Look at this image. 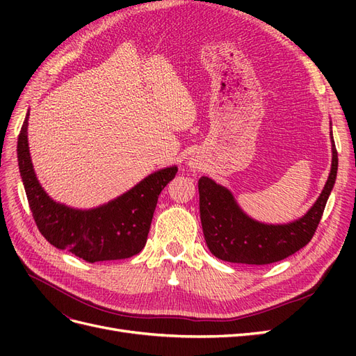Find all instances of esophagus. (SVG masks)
<instances>
[{
    "label": "esophagus",
    "mask_w": 356,
    "mask_h": 356,
    "mask_svg": "<svg viewBox=\"0 0 356 356\" xmlns=\"http://www.w3.org/2000/svg\"><path fill=\"white\" fill-rule=\"evenodd\" d=\"M188 166L191 169H195V168H197V163H196V161H188Z\"/></svg>",
    "instance_id": "esophagus-1"
}]
</instances>
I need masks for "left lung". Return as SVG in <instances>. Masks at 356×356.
Returning <instances> with one entry per match:
<instances>
[{
  "instance_id": "obj_1",
  "label": "left lung",
  "mask_w": 356,
  "mask_h": 356,
  "mask_svg": "<svg viewBox=\"0 0 356 356\" xmlns=\"http://www.w3.org/2000/svg\"><path fill=\"white\" fill-rule=\"evenodd\" d=\"M330 138L331 169L325 186L309 211L294 221L268 224L254 220L239 207L227 187L202 177L199 179L200 221L212 255L229 263L261 266L281 261L306 246L316 232L337 177L339 159L331 131Z\"/></svg>"
}]
</instances>
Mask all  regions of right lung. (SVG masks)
<instances>
[{"mask_svg": "<svg viewBox=\"0 0 356 356\" xmlns=\"http://www.w3.org/2000/svg\"><path fill=\"white\" fill-rule=\"evenodd\" d=\"M28 120L29 111L17 139L19 172L37 227L47 242L88 263L123 260L141 252L159 195L175 178L178 168L159 169L96 208H72L51 199L40 184L29 153Z\"/></svg>", "mask_w": 356, "mask_h": 356, "instance_id": "right-lung-1", "label": "right lung"}]
</instances>
